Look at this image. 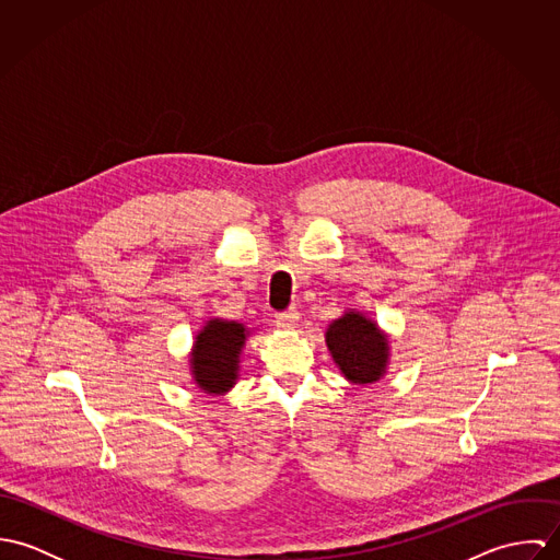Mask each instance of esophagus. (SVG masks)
Segmentation results:
<instances>
[{
  "mask_svg": "<svg viewBox=\"0 0 560 560\" xmlns=\"http://www.w3.org/2000/svg\"><path fill=\"white\" fill-rule=\"evenodd\" d=\"M298 320H300V315H298V311H287V313H280V315H276V323H278V327H282V329H293V327H298Z\"/></svg>",
  "mask_w": 560,
  "mask_h": 560,
  "instance_id": "esophagus-1",
  "label": "esophagus"
}]
</instances>
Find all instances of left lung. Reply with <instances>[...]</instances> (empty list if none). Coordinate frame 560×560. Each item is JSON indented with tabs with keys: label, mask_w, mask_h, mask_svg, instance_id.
<instances>
[{
	"label": "left lung",
	"mask_w": 560,
	"mask_h": 560,
	"mask_svg": "<svg viewBox=\"0 0 560 560\" xmlns=\"http://www.w3.org/2000/svg\"><path fill=\"white\" fill-rule=\"evenodd\" d=\"M325 345L340 375L353 386L377 384L388 373L390 336L369 313L347 308L327 325Z\"/></svg>",
	"instance_id": "8db88e82"
}]
</instances>
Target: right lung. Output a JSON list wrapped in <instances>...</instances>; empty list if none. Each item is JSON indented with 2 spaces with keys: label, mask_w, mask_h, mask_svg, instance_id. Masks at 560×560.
<instances>
[{
  "label": "right lung",
  "mask_w": 560,
  "mask_h": 560,
  "mask_svg": "<svg viewBox=\"0 0 560 560\" xmlns=\"http://www.w3.org/2000/svg\"><path fill=\"white\" fill-rule=\"evenodd\" d=\"M254 327L211 317L196 331L189 351V375L200 393L226 397L240 382L241 353Z\"/></svg>",
  "instance_id": "right-lung-1"
}]
</instances>
